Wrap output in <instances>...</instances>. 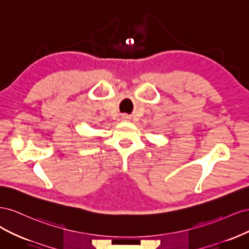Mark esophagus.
<instances>
[{"mask_svg": "<svg viewBox=\"0 0 249 249\" xmlns=\"http://www.w3.org/2000/svg\"><path fill=\"white\" fill-rule=\"evenodd\" d=\"M124 118H127V116H124Z\"/></svg>", "mask_w": 249, "mask_h": 249, "instance_id": "obj_1", "label": "esophagus"}]
</instances>
